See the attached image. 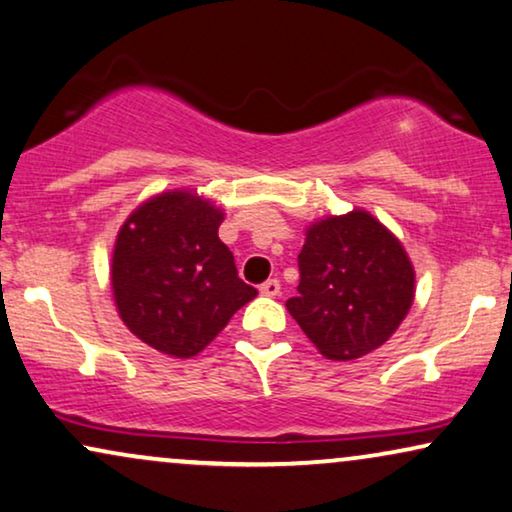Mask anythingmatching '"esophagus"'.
Returning a JSON list of instances; mask_svg holds the SVG:
<instances>
[{"instance_id":"1","label":"esophagus","mask_w":512,"mask_h":512,"mask_svg":"<svg viewBox=\"0 0 512 512\" xmlns=\"http://www.w3.org/2000/svg\"><path fill=\"white\" fill-rule=\"evenodd\" d=\"M280 289H282V284H280V280H277V277H272V280H265L261 284V294L263 296H280Z\"/></svg>"}]
</instances>
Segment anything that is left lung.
<instances>
[{
    "label": "left lung",
    "mask_w": 512,
    "mask_h": 512,
    "mask_svg": "<svg viewBox=\"0 0 512 512\" xmlns=\"http://www.w3.org/2000/svg\"><path fill=\"white\" fill-rule=\"evenodd\" d=\"M298 270V296L289 298L287 310L329 360L376 350L414 301V268L402 244L367 211L315 223Z\"/></svg>",
    "instance_id": "obj_1"
}]
</instances>
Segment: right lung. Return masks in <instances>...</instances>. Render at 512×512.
<instances>
[{
  "mask_svg": "<svg viewBox=\"0 0 512 512\" xmlns=\"http://www.w3.org/2000/svg\"><path fill=\"white\" fill-rule=\"evenodd\" d=\"M223 214L190 192H164L126 218L112 254V291L126 327L171 357H192L258 291L218 240Z\"/></svg>",
  "mask_w": 512,
  "mask_h": 512,
  "instance_id": "1",
  "label": "right lung"
}]
</instances>
